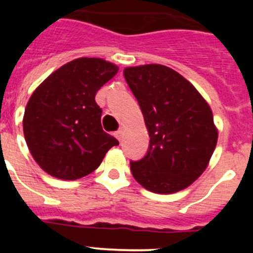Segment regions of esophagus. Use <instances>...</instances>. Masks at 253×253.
<instances>
[{"label":"esophagus","mask_w":253,"mask_h":253,"mask_svg":"<svg viewBox=\"0 0 253 253\" xmlns=\"http://www.w3.org/2000/svg\"><path fill=\"white\" fill-rule=\"evenodd\" d=\"M123 134H124V130H123V129H119V130H118V131H116V133H115L116 139L119 140V142H122V139H123Z\"/></svg>","instance_id":"34e87169"}]
</instances>
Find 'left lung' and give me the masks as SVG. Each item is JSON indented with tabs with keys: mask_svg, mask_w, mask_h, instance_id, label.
Instances as JSON below:
<instances>
[{
	"mask_svg": "<svg viewBox=\"0 0 253 253\" xmlns=\"http://www.w3.org/2000/svg\"><path fill=\"white\" fill-rule=\"evenodd\" d=\"M124 77L151 138L146 157L130 162L133 177L156 194L186 189L207 169L218 142L209 104L191 82L162 64L126 67Z\"/></svg>",
	"mask_w": 253,
	"mask_h": 253,
	"instance_id": "1",
	"label": "left lung"
}]
</instances>
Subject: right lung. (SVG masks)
<instances>
[{
  "label": "right lung",
  "instance_id": "1",
  "mask_svg": "<svg viewBox=\"0 0 253 253\" xmlns=\"http://www.w3.org/2000/svg\"><path fill=\"white\" fill-rule=\"evenodd\" d=\"M119 67L102 58H77L49 75L30 96L22 129L40 169L60 180L95 171L119 142L101 126L96 92Z\"/></svg>",
  "mask_w": 253,
  "mask_h": 253
}]
</instances>
